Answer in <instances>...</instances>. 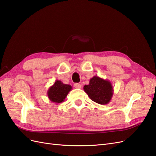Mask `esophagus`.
I'll list each match as a JSON object with an SVG mask.
<instances>
[{
  "mask_svg": "<svg viewBox=\"0 0 156 156\" xmlns=\"http://www.w3.org/2000/svg\"><path fill=\"white\" fill-rule=\"evenodd\" d=\"M74 87L76 88H78V89H80L82 87V85L80 83H74Z\"/></svg>",
  "mask_w": 156,
  "mask_h": 156,
  "instance_id": "34e87169",
  "label": "esophagus"
}]
</instances>
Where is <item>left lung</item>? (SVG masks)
<instances>
[{
	"mask_svg": "<svg viewBox=\"0 0 156 156\" xmlns=\"http://www.w3.org/2000/svg\"><path fill=\"white\" fill-rule=\"evenodd\" d=\"M83 90L93 101L100 105L108 104L114 93L111 82L97 76L90 79L88 85L83 86Z\"/></svg>",
	"mask_w": 156,
	"mask_h": 156,
	"instance_id": "obj_1",
	"label": "left lung"
}]
</instances>
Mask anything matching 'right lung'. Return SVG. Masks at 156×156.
Instances as JSON below:
<instances>
[{
    "instance_id": "add662e5",
    "label": "right lung",
    "mask_w": 156,
    "mask_h": 156,
    "mask_svg": "<svg viewBox=\"0 0 156 156\" xmlns=\"http://www.w3.org/2000/svg\"><path fill=\"white\" fill-rule=\"evenodd\" d=\"M72 89L73 87L70 85L65 84L60 80H56L53 85L48 89L47 95L51 102L59 104L65 101Z\"/></svg>"
}]
</instances>
